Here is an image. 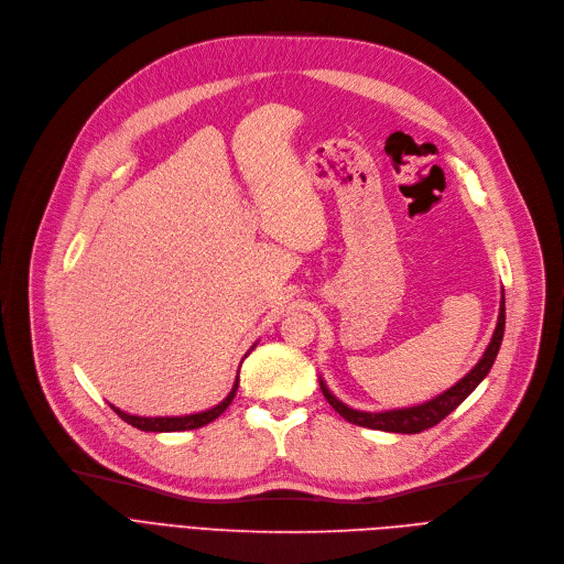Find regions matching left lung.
<instances>
[{"label":"left lung","mask_w":564,"mask_h":564,"mask_svg":"<svg viewBox=\"0 0 564 564\" xmlns=\"http://www.w3.org/2000/svg\"><path fill=\"white\" fill-rule=\"evenodd\" d=\"M503 333H506V295L501 297L499 323H496L491 341H489L487 350L482 352V357L478 359L476 367L465 378H462L459 382H455L448 391L435 395L433 401L414 405V408L387 410V412H359V410H352L346 403H341L337 395H333V391L327 389V384L318 378L321 391H323V395L327 399V403L333 405L346 421H350L355 425L371 427V430H384V433L416 435V433H423V430H427V427L437 425L442 419H446L485 380V376L489 373L496 355H499V348H501V341H503Z\"/></svg>","instance_id":"8db88e82"}]
</instances>
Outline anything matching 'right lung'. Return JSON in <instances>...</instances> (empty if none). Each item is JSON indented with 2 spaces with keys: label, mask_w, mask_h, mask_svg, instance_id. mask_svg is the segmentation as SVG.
<instances>
[{
  "label": "right lung",
  "mask_w": 564,
  "mask_h": 564,
  "mask_svg": "<svg viewBox=\"0 0 564 564\" xmlns=\"http://www.w3.org/2000/svg\"><path fill=\"white\" fill-rule=\"evenodd\" d=\"M237 389H239V376H237L235 387H231V391L227 393V399L223 403H218L216 408H212L207 412L186 414V416H137V414H127V412H122L113 405H111V410L122 421H127L129 425H134L139 430H145V433H180V430H195V427H203V425L212 423L214 419H218L227 410V405L235 401Z\"/></svg>",
  "instance_id": "right-lung-1"
}]
</instances>
